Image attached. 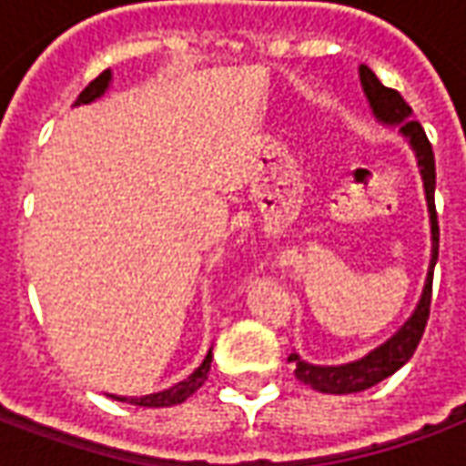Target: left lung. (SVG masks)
<instances>
[{
	"instance_id": "obj_1",
	"label": "left lung",
	"mask_w": 466,
	"mask_h": 466,
	"mask_svg": "<svg viewBox=\"0 0 466 466\" xmlns=\"http://www.w3.org/2000/svg\"><path fill=\"white\" fill-rule=\"evenodd\" d=\"M360 82L374 119L384 127H394L410 142L411 152H414V159L420 167L421 187H424V199H427V212H430L431 259L427 279L421 287L420 302L414 307V312L410 314V319L401 324L387 342L367 351L360 360L347 361V364H332V367L304 361L297 351L289 354V361H294V377L304 384H309L312 390L324 391V394H357V391L370 390L410 361L417 344H420L421 334H424L427 319H430L431 274H434V264H437V254H440V227H437V212H434V184L437 182H434V152H431L430 139L421 129V124L411 119V106L401 99L400 92L381 85L367 65H360Z\"/></svg>"
}]
</instances>
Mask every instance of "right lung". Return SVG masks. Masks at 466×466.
I'll return each instance as SVG.
<instances>
[{
    "instance_id": "1",
    "label": "right lung",
    "mask_w": 466,
    "mask_h": 466,
    "mask_svg": "<svg viewBox=\"0 0 466 466\" xmlns=\"http://www.w3.org/2000/svg\"><path fill=\"white\" fill-rule=\"evenodd\" d=\"M112 85V69H106L102 75L96 76L95 82H89L82 95L76 96L75 106L79 105H92L99 96L106 95V89ZM209 367H212V350L207 351V357L202 360V364L187 377V380L177 381L169 390L154 391V394H144V397H119V394H109L112 400L127 401V404H137V407H174V404H182L184 400H189L194 391L202 387L207 377H209Z\"/></svg>"
}]
</instances>
